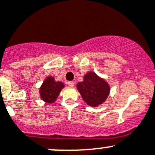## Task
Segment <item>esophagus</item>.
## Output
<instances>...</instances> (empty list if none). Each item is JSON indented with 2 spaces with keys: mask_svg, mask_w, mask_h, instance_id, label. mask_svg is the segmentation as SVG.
<instances>
[{
  "mask_svg": "<svg viewBox=\"0 0 155 155\" xmlns=\"http://www.w3.org/2000/svg\"><path fill=\"white\" fill-rule=\"evenodd\" d=\"M67 84L69 85V86H74V82H73V81H69V82H67Z\"/></svg>",
  "mask_w": 155,
  "mask_h": 155,
  "instance_id": "obj_1",
  "label": "esophagus"
}]
</instances>
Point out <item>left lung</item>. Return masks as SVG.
Wrapping results in <instances>:
<instances>
[{
    "mask_svg": "<svg viewBox=\"0 0 155 155\" xmlns=\"http://www.w3.org/2000/svg\"><path fill=\"white\" fill-rule=\"evenodd\" d=\"M77 89L83 100L92 107L105 102L110 91L108 83L92 72L85 75L84 81L78 83Z\"/></svg>",
    "mask_w": 155,
    "mask_h": 155,
    "instance_id": "8db88e82",
    "label": "left lung"
}]
</instances>
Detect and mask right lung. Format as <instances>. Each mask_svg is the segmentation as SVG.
Instances as JSON below:
<instances>
[{"mask_svg":"<svg viewBox=\"0 0 155 155\" xmlns=\"http://www.w3.org/2000/svg\"><path fill=\"white\" fill-rule=\"evenodd\" d=\"M64 87L61 82H56L54 78L49 76L45 79L40 89V97L48 103H53L60 95V91Z\"/></svg>","mask_w":155,"mask_h":155,"instance_id":"1","label":"right lung"}]
</instances>
